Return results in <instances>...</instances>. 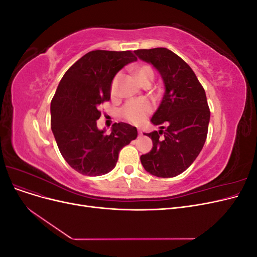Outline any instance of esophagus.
<instances>
[{"label": "esophagus", "mask_w": 257, "mask_h": 257, "mask_svg": "<svg viewBox=\"0 0 257 257\" xmlns=\"http://www.w3.org/2000/svg\"><path fill=\"white\" fill-rule=\"evenodd\" d=\"M138 134L139 135H143V131L142 130H138Z\"/></svg>", "instance_id": "obj_1"}]
</instances>
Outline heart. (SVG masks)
<instances>
[{"label": "heart", "instance_id": "obj_1", "mask_svg": "<svg viewBox=\"0 0 257 257\" xmlns=\"http://www.w3.org/2000/svg\"><path fill=\"white\" fill-rule=\"evenodd\" d=\"M135 76L138 79V81L141 82V84L146 81V80H153V71L151 67L143 65L139 66L138 68L135 69ZM118 80H119V75H116L112 82H111V94L114 95L115 91H116V85H118ZM152 110V107L150 103H148L145 99H134L131 100V102L126 103L124 105L121 110V114L124 119H126L127 121L132 123H142L146 116L149 114Z\"/></svg>", "mask_w": 257, "mask_h": 257}]
</instances>
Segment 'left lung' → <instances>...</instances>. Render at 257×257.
Instances as JSON below:
<instances>
[{"instance_id":"1","label":"left lung","mask_w":257,"mask_h":257,"mask_svg":"<svg viewBox=\"0 0 257 257\" xmlns=\"http://www.w3.org/2000/svg\"><path fill=\"white\" fill-rule=\"evenodd\" d=\"M134 52L153 65L165 87L151 119L152 124L160 125V131L144 133L152 139L153 147L142 155L141 162L153 176L176 177L191 166L205 145L210 121L205 90L193 69L172 50L161 47Z\"/></svg>"}]
</instances>
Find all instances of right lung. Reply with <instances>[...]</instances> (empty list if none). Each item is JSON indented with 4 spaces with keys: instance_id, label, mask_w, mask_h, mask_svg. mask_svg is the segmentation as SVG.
Masks as SVG:
<instances>
[{
    "instance_id": "obj_1",
    "label": "right lung",
    "mask_w": 257,
    "mask_h": 257,
    "mask_svg": "<svg viewBox=\"0 0 257 257\" xmlns=\"http://www.w3.org/2000/svg\"><path fill=\"white\" fill-rule=\"evenodd\" d=\"M136 60L131 51H90L67 69L58 85L50 105L51 130L62 157L82 175L109 173L120 150L137 137V128L127 123H114L110 134L96 124L98 106L110 99L114 76Z\"/></svg>"
}]
</instances>
